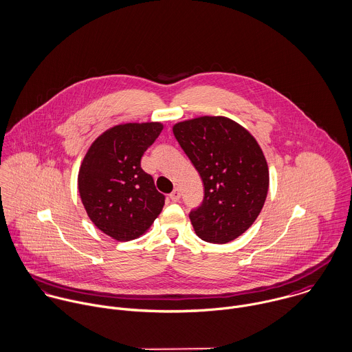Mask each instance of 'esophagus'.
<instances>
[{"label":"esophagus","mask_w":352,"mask_h":352,"mask_svg":"<svg viewBox=\"0 0 352 352\" xmlns=\"http://www.w3.org/2000/svg\"><path fill=\"white\" fill-rule=\"evenodd\" d=\"M169 198H170L172 202H179V199H180V192H179V190H173V191L169 194Z\"/></svg>","instance_id":"esophagus-1"}]
</instances>
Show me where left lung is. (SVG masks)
Segmentation results:
<instances>
[{"instance_id": "left-lung-1", "label": "left lung", "mask_w": 352, "mask_h": 352, "mask_svg": "<svg viewBox=\"0 0 352 352\" xmlns=\"http://www.w3.org/2000/svg\"><path fill=\"white\" fill-rule=\"evenodd\" d=\"M173 133L204 182V201L190 212L195 234L214 244L234 240L256 220L267 195L269 170L259 144L220 116L177 122Z\"/></svg>"}]
</instances>
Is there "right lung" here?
Instances as JSON below:
<instances>
[{
    "mask_svg": "<svg viewBox=\"0 0 352 352\" xmlns=\"http://www.w3.org/2000/svg\"><path fill=\"white\" fill-rule=\"evenodd\" d=\"M162 131L160 122L116 125L90 146L78 177L83 206L98 230L128 241L144 234L161 213L165 195L140 166Z\"/></svg>",
    "mask_w": 352,
    "mask_h": 352,
    "instance_id": "1",
    "label": "right lung"
}]
</instances>
